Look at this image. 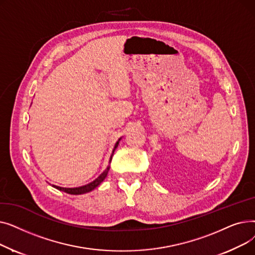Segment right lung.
<instances>
[{
    "instance_id": "add662e5",
    "label": "right lung",
    "mask_w": 255,
    "mask_h": 255,
    "mask_svg": "<svg viewBox=\"0 0 255 255\" xmlns=\"http://www.w3.org/2000/svg\"><path fill=\"white\" fill-rule=\"evenodd\" d=\"M121 140V138H119V140L116 142V144H115V148H114V150H113V154H112V156H111V159H110V163H111V161H112V158H113V155H114V153H115V150L117 149V146H118V144H119V141ZM110 165L106 167V169L101 173V175L97 178V179H95L94 180L93 182H91V183H89V184H87V185H84V186H80V187H75V188H64V187H60V186H55V185H52V187H55V188H57L58 190H61V191H64V192H66V193H69V194H74V195H78V194H84V193H88V192H90V191H92V190H94L96 188V187H98L102 182H103V180L106 178V176H107V173H109V170H110Z\"/></svg>"
}]
</instances>
